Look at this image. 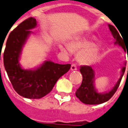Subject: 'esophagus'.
<instances>
[{
	"label": "esophagus",
	"instance_id": "esophagus-1",
	"mask_svg": "<svg viewBox=\"0 0 128 128\" xmlns=\"http://www.w3.org/2000/svg\"><path fill=\"white\" fill-rule=\"evenodd\" d=\"M70 69H71V70H77V67H76V65H75V64H74V63H72L71 65V67H70Z\"/></svg>",
	"mask_w": 128,
	"mask_h": 128
}]
</instances>
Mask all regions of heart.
Wrapping results in <instances>:
<instances>
[{
    "instance_id": "heart-1",
    "label": "heart",
    "mask_w": 128,
    "mask_h": 128,
    "mask_svg": "<svg viewBox=\"0 0 128 128\" xmlns=\"http://www.w3.org/2000/svg\"><path fill=\"white\" fill-rule=\"evenodd\" d=\"M92 43L87 39H78L69 43L68 47H62L63 51L70 50L73 52H78V59L80 63L82 64H89L96 60L98 56V50L96 48L91 47Z\"/></svg>"
}]
</instances>
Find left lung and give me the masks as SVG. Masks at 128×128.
<instances>
[{
	"label": "left lung",
	"mask_w": 128,
	"mask_h": 128,
	"mask_svg": "<svg viewBox=\"0 0 128 128\" xmlns=\"http://www.w3.org/2000/svg\"><path fill=\"white\" fill-rule=\"evenodd\" d=\"M110 30L115 39V44H118L119 46L126 51V48L127 50V48L125 46V44L123 41V38L120 36L118 30L116 29L113 25H108ZM125 65L126 63H125ZM126 70L125 66H123L122 68V74L119 78L118 81L115 84L114 87L111 90L107 93L100 94L96 91L94 86V71L92 68V66L83 65L80 66V71L82 75V82L80 86L76 92V96L84 104H98L104 103L108 101L113 96L115 92H116L120 84L121 80L122 78L124 72Z\"/></svg>",
	"instance_id": "obj_1"
}]
</instances>
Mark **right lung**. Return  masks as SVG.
<instances>
[{"label":"right lung","mask_w":128,"mask_h":128,"mask_svg":"<svg viewBox=\"0 0 128 128\" xmlns=\"http://www.w3.org/2000/svg\"><path fill=\"white\" fill-rule=\"evenodd\" d=\"M36 26V20L33 18L22 22L10 33L3 54L5 69L14 89L28 99H40L49 94L58 79L71 66L46 61L35 70H25L20 66L19 58L22 47L32 32L30 30Z\"/></svg>","instance_id":"obj_1"}]
</instances>
